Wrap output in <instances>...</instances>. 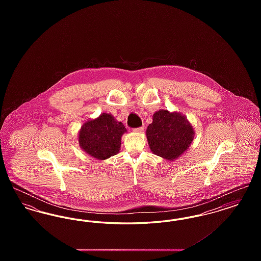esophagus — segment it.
I'll list each match as a JSON object with an SVG mask.
<instances>
[{
  "label": "esophagus",
  "instance_id": "esophagus-1",
  "mask_svg": "<svg viewBox=\"0 0 261 261\" xmlns=\"http://www.w3.org/2000/svg\"><path fill=\"white\" fill-rule=\"evenodd\" d=\"M134 132H138V133H142L144 131V126H141V127H138V128H134L133 129Z\"/></svg>",
  "mask_w": 261,
  "mask_h": 261
}]
</instances>
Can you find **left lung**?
I'll return each instance as SVG.
<instances>
[{
    "label": "left lung",
    "instance_id": "8db88e82",
    "mask_svg": "<svg viewBox=\"0 0 261 261\" xmlns=\"http://www.w3.org/2000/svg\"><path fill=\"white\" fill-rule=\"evenodd\" d=\"M147 138L150 150L167 161L179 158L194 140V129L186 117L178 112L161 110L153 114Z\"/></svg>",
    "mask_w": 261,
    "mask_h": 261
}]
</instances>
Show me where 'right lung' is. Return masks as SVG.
<instances>
[{
    "instance_id": "right-lung-1",
    "label": "right lung",
    "mask_w": 261,
    "mask_h": 261,
    "mask_svg": "<svg viewBox=\"0 0 261 261\" xmlns=\"http://www.w3.org/2000/svg\"><path fill=\"white\" fill-rule=\"evenodd\" d=\"M126 128L112 114L102 113L95 120H89L79 132V145L93 158L102 161L115 155L120 149L121 137Z\"/></svg>"
}]
</instances>
